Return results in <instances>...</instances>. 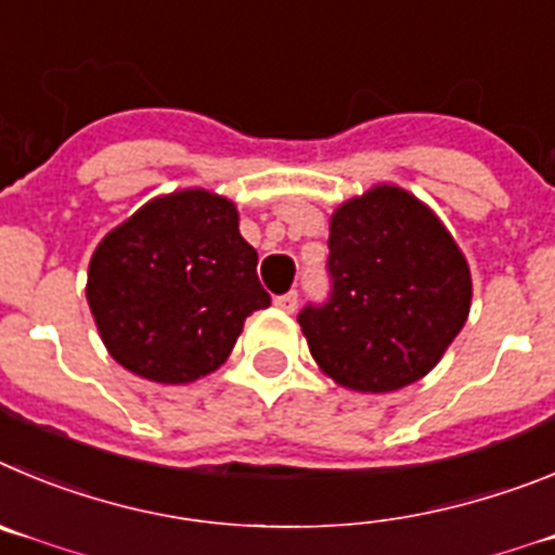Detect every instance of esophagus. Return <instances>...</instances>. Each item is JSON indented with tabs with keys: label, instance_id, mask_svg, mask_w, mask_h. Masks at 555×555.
<instances>
[{
	"label": "esophagus",
	"instance_id": "obj_1",
	"mask_svg": "<svg viewBox=\"0 0 555 555\" xmlns=\"http://www.w3.org/2000/svg\"><path fill=\"white\" fill-rule=\"evenodd\" d=\"M273 304H276L282 312H296L298 293H296V289H289V293H284V296H276V301H273Z\"/></svg>",
	"mask_w": 555,
	"mask_h": 555
}]
</instances>
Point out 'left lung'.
Segmentation results:
<instances>
[{
    "label": "left lung",
    "instance_id": "left-lung-1",
    "mask_svg": "<svg viewBox=\"0 0 555 555\" xmlns=\"http://www.w3.org/2000/svg\"><path fill=\"white\" fill-rule=\"evenodd\" d=\"M332 298L298 314L312 359L339 387L396 392L437 367L473 301L470 266L437 212L378 182L328 221Z\"/></svg>",
    "mask_w": 555,
    "mask_h": 555
}]
</instances>
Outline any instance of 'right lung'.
<instances>
[{"mask_svg": "<svg viewBox=\"0 0 555 555\" xmlns=\"http://www.w3.org/2000/svg\"><path fill=\"white\" fill-rule=\"evenodd\" d=\"M85 296L109 357L157 384L218 371L248 314L271 307L237 204L204 188L152 198L109 229Z\"/></svg>", "mask_w": 555, "mask_h": 555, "instance_id": "right-lung-1", "label": "right lung"}]
</instances>
